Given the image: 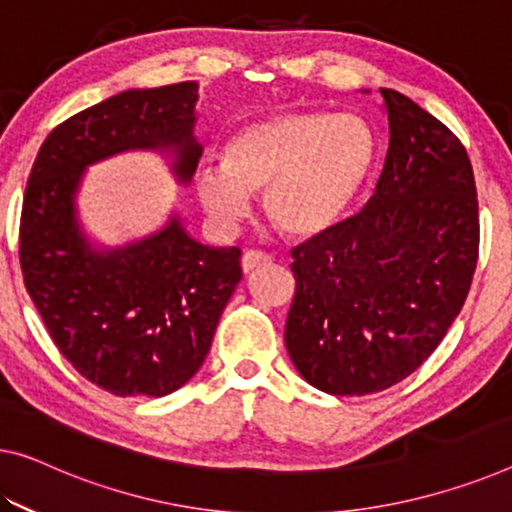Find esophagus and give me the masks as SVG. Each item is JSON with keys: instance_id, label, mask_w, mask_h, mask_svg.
Wrapping results in <instances>:
<instances>
[{"instance_id": "esophagus-1", "label": "esophagus", "mask_w": 512, "mask_h": 512, "mask_svg": "<svg viewBox=\"0 0 512 512\" xmlns=\"http://www.w3.org/2000/svg\"><path fill=\"white\" fill-rule=\"evenodd\" d=\"M270 263H272V258L263 254V251H247V254L242 256V272L251 274V272L261 270V267L270 265Z\"/></svg>"}]
</instances>
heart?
Masks as SVG:
<instances>
[{"mask_svg":"<svg viewBox=\"0 0 512 512\" xmlns=\"http://www.w3.org/2000/svg\"><path fill=\"white\" fill-rule=\"evenodd\" d=\"M377 144L355 114L288 109L251 121L229 139L224 162L201 164L194 187L219 229L233 231L263 192L270 222L290 238L332 229L371 176Z\"/></svg>","mask_w":512,"mask_h":512,"instance_id":"1","label":"heart"}]
</instances>
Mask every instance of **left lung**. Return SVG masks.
I'll list each match as a JSON object with an SVG mask.
<instances>
[{"instance_id":"obj_1","label":"left lung","mask_w":512,"mask_h":512,"mask_svg":"<svg viewBox=\"0 0 512 512\" xmlns=\"http://www.w3.org/2000/svg\"><path fill=\"white\" fill-rule=\"evenodd\" d=\"M380 96L389 148L373 196L295 247L290 265L288 355L332 396H366L412 375L458 318L478 258L465 146L403 93Z\"/></svg>"}]
</instances>
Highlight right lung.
<instances>
[{"instance_id":"obj_1","label":"right lung","mask_w":512,"mask_h":512,"mask_svg":"<svg viewBox=\"0 0 512 512\" xmlns=\"http://www.w3.org/2000/svg\"><path fill=\"white\" fill-rule=\"evenodd\" d=\"M199 84L128 89L70 116L43 141L20 222V265L54 345L114 396L162 398L199 371L242 279L238 247L194 240L174 210L160 229L109 247L86 233L77 196L91 164L162 155L180 187L203 146Z\"/></svg>"}]
</instances>
